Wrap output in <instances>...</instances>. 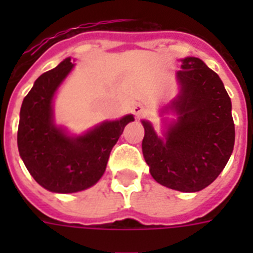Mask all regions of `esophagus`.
I'll return each mask as SVG.
<instances>
[{"label": "esophagus", "instance_id": "1", "mask_svg": "<svg viewBox=\"0 0 253 253\" xmlns=\"http://www.w3.org/2000/svg\"><path fill=\"white\" fill-rule=\"evenodd\" d=\"M132 111H134V114L136 118H140L143 115L147 113L146 106H143L142 103H135L134 106H132Z\"/></svg>", "mask_w": 253, "mask_h": 253}]
</instances>
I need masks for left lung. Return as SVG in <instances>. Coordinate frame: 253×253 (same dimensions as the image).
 Returning a JSON list of instances; mask_svg holds the SVG:
<instances>
[{"mask_svg": "<svg viewBox=\"0 0 253 253\" xmlns=\"http://www.w3.org/2000/svg\"><path fill=\"white\" fill-rule=\"evenodd\" d=\"M178 93L162 107V135L143 119L142 151L151 176L163 186L200 192L227 164L235 143L231 99L219 76L198 57L181 59ZM166 114L176 115L174 120Z\"/></svg>", "mask_w": 253, "mask_h": 253, "instance_id": "1", "label": "left lung"}]
</instances>
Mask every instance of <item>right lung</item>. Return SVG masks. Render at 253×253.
<instances>
[{
  "mask_svg": "<svg viewBox=\"0 0 253 253\" xmlns=\"http://www.w3.org/2000/svg\"><path fill=\"white\" fill-rule=\"evenodd\" d=\"M67 57L43 73L26 95L19 113L18 150L34 180L52 193H76L98 182L115 143L134 115L105 121L81 135L55 122L53 98L75 67Z\"/></svg>",
  "mask_w": 253,
  "mask_h": 253,
  "instance_id": "1",
  "label": "right lung"
}]
</instances>
